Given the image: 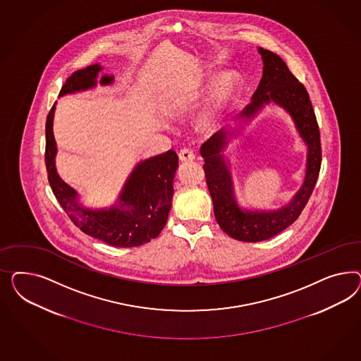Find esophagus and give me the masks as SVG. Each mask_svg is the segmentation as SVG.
<instances>
[{
	"instance_id": "obj_1",
	"label": "esophagus",
	"mask_w": 361,
	"mask_h": 361,
	"mask_svg": "<svg viewBox=\"0 0 361 361\" xmlns=\"http://www.w3.org/2000/svg\"><path fill=\"white\" fill-rule=\"evenodd\" d=\"M195 153L193 151H190V149H188V148H184V149H181L180 153H178V159L181 160V161H184V163H188V161H193L195 160Z\"/></svg>"
}]
</instances>
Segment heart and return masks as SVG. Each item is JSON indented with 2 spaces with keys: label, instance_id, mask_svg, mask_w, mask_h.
Instances as JSON below:
<instances>
[{
  "label": "heart",
  "instance_id": "obj_1",
  "mask_svg": "<svg viewBox=\"0 0 361 361\" xmlns=\"http://www.w3.org/2000/svg\"><path fill=\"white\" fill-rule=\"evenodd\" d=\"M207 107L200 116V128L207 133H214L229 119L231 109L240 92V80L235 74L226 73L216 78L204 80L202 94L209 92Z\"/></svg>",
  "mask_w": 361,
  "mask_h": 361
}]
</instances>
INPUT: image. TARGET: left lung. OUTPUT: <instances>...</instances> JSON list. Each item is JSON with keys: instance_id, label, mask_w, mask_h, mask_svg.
Returning <instances> with one entry per match:
<instances>
[{"instance_id": "left-lung-1", "label": "left lung", "mask_w": 361, "mask_h": 361, "mask_svg": "<svg viewBox=\"0 0 361 361\" xmlns=\"http://www.w3.org/2000/svg\"><path fill=\"white\" fill-rule=\"evenodd\" d=\"M258 51L262 55V79L252 95V103L240 112V118H254L270 102L279 104L295 121L296 130L306 142L308 152L305 183L294 198L283 208L252 212L242 210L234 197L229 168L221 153L228 145V135L217 132L202 144L204 171L219 228L231 238L243 242L269 240L295 222L312 195L322 164L320 132L306 87L299 83L279 55L262 47Z\"/></svg>"}]
</instances>
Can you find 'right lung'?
Here are the masks:
<instances>
[{
	"label": "right lung",
	"mask_w": 361,
	"mask_h": 361,
	"mask_svg": "<svg viewBox=\"0 0 361 361\" xmlns=\"http://www.w3.org/2000/svg\"><path fill=\"white\" fill-rule=\"evenodd\" d=\"M103 67L91 65L67 78L59 97L97 86ZM114 77L103 75L100 85L112 83ZM55 104L46 119L44 163L55 198L74 225L88 235L116 247H135L156 238L166 224L172 207L173 178L178 156L173 149L147 159L136 165L121 190L119 204L109 209H88L78 202V193L56 173L55 168Z\"/></svg>",
	"instance_id": "1"
}]
</instances>
